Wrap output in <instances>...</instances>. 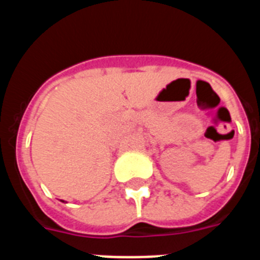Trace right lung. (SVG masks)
Here are the masks:
<instances>
[{
    "mask_svg": "<svg viewBox=\"0 0 260 260\" xmlns=\"http://www.w3.org/2000/svg\"><path fill=\"white\" fill-rule=\"evenodd\" d=\"M62 202H63V201H62Z\"/></svg>",
    "mask_w": 260,
    "mask_h": 260,
    "instance_id": "add662e5",
    "label": "right lung"
}]
</instances>
